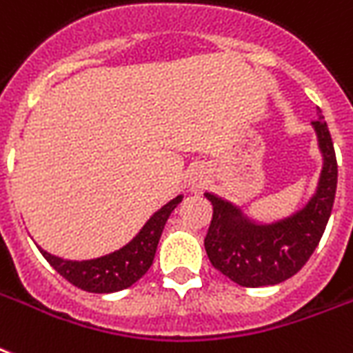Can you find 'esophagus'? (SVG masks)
Returning <instances> with one entry per match:
<instances>
[{
    "instance_id": "1",
    "label": "esophagus",
    "mask_w": 353,
    "mask_h": 353,
    "mask_svg": "<svg viewBox=\"0 0 353 353\" xmlns=\"http://www.w3.org/2000/svg\"><path fill=\"white\" fill-rule=\"evenodd\" d=\"M205 172L201 170V168H196V170L190 172V176H188V185H192V188L201 187V185L205 183Z\"/></svg>"
}]
</instances>
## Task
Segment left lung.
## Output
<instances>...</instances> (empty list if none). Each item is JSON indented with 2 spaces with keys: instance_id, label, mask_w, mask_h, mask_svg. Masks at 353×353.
Segmentation results:
<instances>
[{
  "instance_id": "1",
  "label": "left lung",
  "mask_w": 353,
  "mask_h": 353,
  "mask_svg": "<svg viewBox=\"0 0 353 353\" xmlns=\"http://www.w3.org/2000/svg\"><path fill=\"white\" fill-rule=\"evenodd\" d=\"M311 122L319 142L322 170L313 194L281 219L259 222L241 205L205 190L212 220L205 235L211 265L241 287H266L292 278L319 246L337 190V159L324 117Z\"/></svg>"
}]
</instances>
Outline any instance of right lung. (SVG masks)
<instances>
[{"label":"right lung","instance_id":"1","mask_svg":"<svg viewBox=\"0 0 353 353\" xmlns=\"http://www.w3.org/2000/svg\"><path fill=\"white\" fill-rule=\"evenodd\" d=\"M181 200L183 194H177L176 198L166 201L165 205L146 220V224L142 225L141 231L128 244H123L122 248L114 250L111 254L94 259L72 261L57 257L39 246L40 254L64 279L87 292L107 294L128 289L137 283L152 266L166 220L170 212L181 203Z\"/></svg>","mask_w":353,"mask_h":353}]
</instances>
